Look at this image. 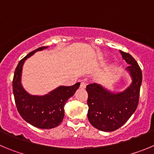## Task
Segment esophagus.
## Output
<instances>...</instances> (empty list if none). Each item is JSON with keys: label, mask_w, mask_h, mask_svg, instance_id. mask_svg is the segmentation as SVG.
<instances>
[{"label": "esophagus", "mask_w": 154, "mask_h": 154, "mask_svg": "<svg viewBox=\"0 0 154 154\" xmlns=\"http://www.w3.org/2000/svg\"><path fill=\"white\" fill-rule=\"evenodd\" d=\"M86 87V84L84 82H81L80 83V88H82V89H84Z\"/></svg>", "instance_id": "obj_1"}]
</instances>
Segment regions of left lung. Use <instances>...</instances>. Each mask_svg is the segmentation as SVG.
Listing matches in <instances>:
<instances>
[{
    "label": "left lung",
    "mask_w": 154,
    "mask_h": 154,
    "mask_svg": "<svg viewBox=\"0 0 154 154\" xmlns=\"http://www.w3.org/2000/svg\"><path fill=\"white\" fill-rule=\"evenodd\" d=\"M122 57L129 64L132 83L123 92L112 93L97 84L86 87L88 94L87 117L93 127L99 131L110 132L124 125L138 106L142 71L137 62L130 54L120 51Z\"/></svg>",
    "instance_id": "8db88e82"
}]
</instances>
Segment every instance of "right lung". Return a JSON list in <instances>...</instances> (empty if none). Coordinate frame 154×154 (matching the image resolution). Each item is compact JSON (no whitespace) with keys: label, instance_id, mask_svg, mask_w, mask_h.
Listing matches in <instances>:
<instances>
[{"label":"right lung","instance_id":"right-lung-1","mask_svg":"<svg viewBox=\"0 0 154 154\" xmlns=\"http://www.w3.org/2000/svg\"><path fill=\"white\" fill-rule=\"evenodd\" d=\"M48 48H37L20 60L15 69L13 79V93L17 111L25 121L41 129H52L61 124L64 117L65 103L80 84L77 83L70 87L60 86L44 96L30 95L23 89L20 83L23 63L35 52Z\"/></svg>","mask_w":154,"mask_h":154}]
</instances>
